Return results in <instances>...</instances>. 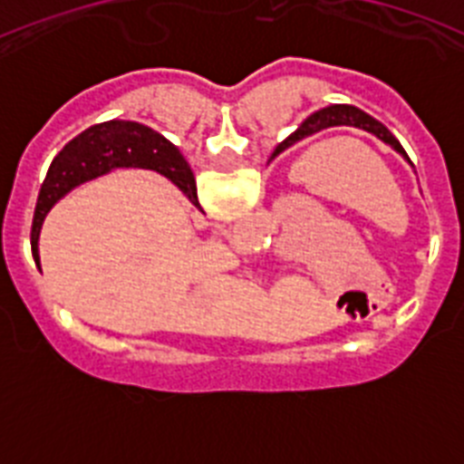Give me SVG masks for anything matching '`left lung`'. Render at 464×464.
Listing matches in <instances>:
<instances>
[{"label": "left lung", "instance_id": "1", "mask_svg": "<svg viewBox=\"0 0 464 464\" xmlns=\"http://www.w3.org/2000/svg\"><path fill=\"white\" fill-rule=\"evenodd\" d=\"M334 125L358 127V130H364V132L374 134L376 139H381V141L388 143L391 149H395L401 158L409 160L407 150L401 149V143L397 141L395 134H392L391 130L383 125V122H379L376 118H372L370 113H364L362 109H358V106H351V104H337V106H327V109L315 111L314 116L306 118V121L302 122V125H299L297 130H295V132L285 139V141L278 143L276 150H274V155L283 153L285 149L295 146L299 139H304V137H309V134L318 132V130H325V127H334ZM409 165L413 167L411 160H409Z\"/></svg>", "mask_w": 464, "mask_h": 464}]
</instances>
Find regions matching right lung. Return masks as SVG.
Here are the masks:
<instances>
[{
  "mask_svg": "<svg viewBox=\"0 0 464 464\" xmlns=\"http://www.w3.org/2000/svg\"><path fill=\"white\" fill-rule=\"evenodd\" d=\"M130 167L153 169L167 176L202 211V207L197 202L195 176H192L190 167L186 165V160L181 158L174 143L167 141L162 134L150 130L149 125H141V122H100V125L88 127L79 137H73L48 167L46 179L41 183L30 232L32 256H34L36 265L41 262V225L46 220L48 211L81 183L92 181L97 176H104L113 169H130Z\"/></svg>",
  "mask_w": 464,
  "mask_h": 464,
  "instance_id": "obj_1",
  "label": "right lung"
}]
</instances>
